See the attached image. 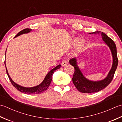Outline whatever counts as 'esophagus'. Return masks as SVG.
I'll use <instances>...</instances> for the list:
<instances>
[{
    "instance_id": "34e87169",
    "label": "esophagus",
    "mask_w": 122,
    "mask_h": 122,
    "mask_svg": "<svg viewBox=\"0 0 122 122\" xmlns=\"http://www.w3.org/2000/svg\"><path fill=\"white\" fill-rule=\"evenodd\" d=\"M68 61L66 60H63L62 61V66H66V65H67L68 64Z\"/></svg>"
}]
</instances>
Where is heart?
I'll use <instances>...</instances> for the list:
<instances>
[{"label":"heart","mask_w":122,"mask_h":122,"mask_svg":"<svg viewBox=\"0 0 122 122\" xmlns=\"http://www.w3.org/2000/svg\"><path fill=\"white\" fill-rule=\"evenodd\" d=\"M77 41H78V40H76V42H77Z\"/></svg>","instance_id":"heart-1"}]
</instances>
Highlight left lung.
<instances>
[{
    "label": "left lung",
    "instance_id": "1",
    "mask_svg": "<svg viewBox=\"0 0 122 122\" xmlns=\"http://www.w3.org/2000/svg\"><path fill=\"white\" fill-rule=\"evenodd\" d=\"M101 33L100 31H95L92 33ZM91 34V33H90ZM101 35L102 39L107 44L112 52L113 57V64L112 68L108 73L107 76L104 79L98 81H92L87 79L84 76L77 64L76 58H72L70 60L69 62L71 66L74 67V72L72 77V81L77 90L82 93H92L97 92L100 91L104 89L112 81L115 72L117 68L118 64V59L117 56L116 46L113 40L108 37L104 33L102 32Z\"/></svg>",
    "mask_w": 122,
    "mask_h": 122
}]
</instances>
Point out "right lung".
<instances>
[{
  "label": "right lung",
  "instance_id": "add662e5",
  "mask_svg": "<svg viewBox=\"0 0 122 122\" xmlns=\"http://www.w3.org/2000/svg\"><path fill=\"white\" fill-rule=\"evenodd\" d=\"M32 30L31 29H29V28H27V29H25L21 30V31H20L18 34L15 36L14 38H15L21 35L22 34H24V33H27L30 32ZM5 66H6V63H5ZM61 67V65L59 64V65L57 66L55 68L52 69L49 72V73L46 75L45 78L44 79L43 81L41 83H40L39 85H37V86H36L34 87H25L22 86H20L19 84L15 83L14 81H12V80L11 79V77H10L9 75L8 74V70L6 66V72L8 76L9 79L10 80V81L11 82V84L13 85L15 89H17L18 91H19L20 92H21L23 93H25V94H40V93L43 92L45 91L46 89H48L49 86H50L51 82L52 81V75L56 70L60 69Z\"/></svg>",
  "mask_w": 122,
  "mask_h": 122
}]
</instances>
